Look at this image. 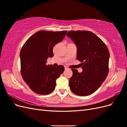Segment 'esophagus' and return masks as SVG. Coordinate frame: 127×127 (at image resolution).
<instances>
[{
  "instance_id": "1",
  "label": "esophagus",
  "mask_w": 127,
  "mask_h": 127,
  "mask_svg": "<svg viewBox=\"0 0 127 127\" xmlns=\"http://www.w3.org/2000/svg\"><path fill=\"white\" fill-rule=\"evenodd\" d=\"M64 69L65 70H67V68L66 67H64Z\"/></svg>"
}]
</instances>
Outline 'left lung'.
<instances>
[{
    "instance_id": "left-lung-1",
    "label": "left lung",
    "mask_w": 127,
    "mask_h": 127,
    "mask_svg": "<svg viewBox=\"0 0 127 127\" xmlns=\"http://www.w3.org/2000/svg\"><path fill=\"white\" fill-rule=\"evenodd\" d=\"M67 36L77 46V59L83 64L82 72L71 69L70 88L77 95H89L101 86L108 75L109 49L100 38L90 31H69Z\"/></svg>"
}]
</instances>
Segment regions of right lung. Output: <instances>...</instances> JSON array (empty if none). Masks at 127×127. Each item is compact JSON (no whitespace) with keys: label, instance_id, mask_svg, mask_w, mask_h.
<instances>
[{"label":"right lung","instance_id":"add662e5","mask_svg":"<svg viewBox=\"0 0 127 127\" xmlns=\"http://www.w3.org/2000/svg\"><path fill=\"white\" fill-rule=\"evenodd\" d=\"M66 33L67 31H39L29 38L22 47L20 52L22 78L37 94L52 93L56 87V79L64 71L62 65L55 67L46 63L49 57L53 56L54 46L64 39Z\"/></svg>","mask_w":127,"mask_h":127}]
</instances>
